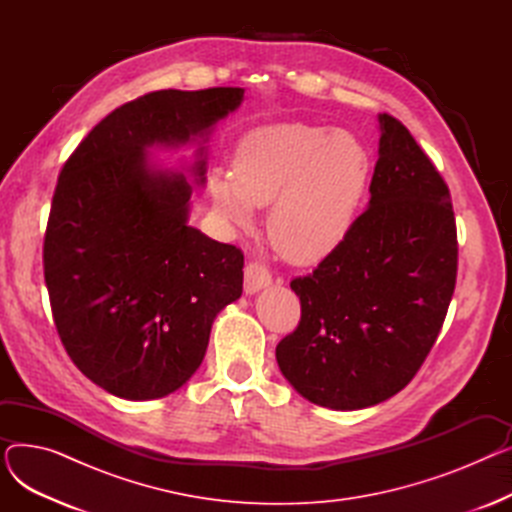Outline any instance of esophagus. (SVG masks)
<instances>
[{
	"label": "esophagus",
	"mask_w": 512,
	"mask_h": 512,
	"mask_svg": "<svg viewBox=\"0 0 512 512\" xmlns=\"http://www.w3.org/2000/svg\"><path fill=\"white\" fill-rule=\"evenodd\" d=\"M272 284V274L267 272V267L261 265L259 261H251L245 267V292L255 294L261 288Z\"/></svg>",
	"instance_id": "34e87169"
}]
</instances>
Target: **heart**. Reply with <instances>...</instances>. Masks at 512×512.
Segmentation results:
<instances>
[{
	"instance_id": "1",
	"label": "heart",
	"mask_w": 512,
	"mask_h": 512,
	"mask_svg": "<svg viewBox=\"0 0 512 512\" xmlns=\"http://www.w3.org/2000/svg\"><path fill=\"white\" fill-rule=\"evenodd\" d=\"M371 170V155L353 132L278 122L238 141L232 172L211 176V197L236 226H249L255 207L270 203L274 247L290 261L313 263L351 234Z\"/></svg>"
}]
</instances>
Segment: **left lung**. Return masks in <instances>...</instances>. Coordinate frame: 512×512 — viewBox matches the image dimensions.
Wrapping results in <instances>:
<instances>
[{"label":"left lung","instance_id":"obj_1","mask_svg":"<svg viewBox=\"0 0 512 512\" xmlns=\"http://www.w3.org/2000/svg\"><path fill=\"white\" fill-rule=\"evenodd\" d=\"M380 128L369 207L313 274L290 282L301 321L276 346L292 388L336 411L378 405L415 378L456 284L448 186L405 124L380 114Z\"/></svg>","mask_w":512,"mask_h":512}]
</instances>
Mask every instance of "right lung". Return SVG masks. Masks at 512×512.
I'll return each mask as SVG.
<instances>
[{
  "instance_id": "obj_1",
  "label": "right lung",
  "mask_w": 512,
  "mask_h": 512,
  "mask_svg": "<svg viewBox=\"0 0 512 512\" xmlns=\"http://www.w3.org/2000/svg\"><path fill=\"white\" fill-rule=\"evenodd\" d=\"M245 89L153 91L105 116L64 164L43 242L60 340L87 378L126 400L178 390L199 369L215 315L242 294L234 245L188 226L193 188L147 147L205 139ZM193 172L205 184V159Z\"/></svg>"
}]
</instances>
